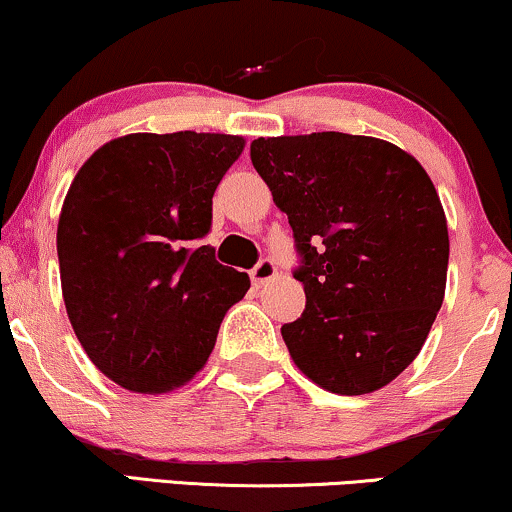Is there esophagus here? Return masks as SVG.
Wrapping results in <instances>:
<instances>
[{"instance_id": "esophagus-1", "label": "esophagus", "mask_w": 512, "mask_h": 512, "mask_svg": "<svg viewBox=\"0 0 512 512\" xmlns=\"http://www.w3.org/2000/svg\"><path fill=\"white\" fill-rule=\"evenodd\" d=\"M275 275H277V263L272 261V258H261V261L254 265V270H251V282H254L256 287H261V284L270 282Z\"/></svg>"}]
</instances>
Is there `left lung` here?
Returning <instances> with one entry per match:
<instances>
[{
  "label": "left lung",
  "mask_w": 512,
  "mask_h": 512,
  "mask_svg": "<svg viewBox=\"0 0 512 512\" xmlns=\"http://www.w3.org/2000/svg\"><path fill=\"white\" fill-rule=\"evenodd\" d=\"M251 164L294 230L305 310L282 338L296 367L338 395L388 386L426 343L447 284V218L426 169L338 131L256 138Z\"/></svg>",
  "instance_id": "left-lung-1"
}]
</instances>
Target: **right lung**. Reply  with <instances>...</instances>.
Wrapping results in <instances>:
<instances>
[{"instance_id": "1", "label": "right lung", "mask_w": 512, "mask_h": 512, "mask_svg": "<svg viewBox=\"0 0 512 512\" xmlns=\"http://www.w3.org/2000/svg\"><path fill=\"white\" fill-rule=\"evenodd\" d=\"M242 148L225 134H131L96 150L70 185L56 237L65 308L89 360L126 390L190 381L247 294V272L202 244Z\"/></svg>"}]
</instances>
